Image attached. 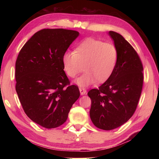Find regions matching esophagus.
Segmentation results:
<instances>
[{"label":"esophagus","mask_w":159,"mask_h":159,"mask_svg":"<svg viewBox=\"0 0 159 159\" xmlns=\"http://www.w3.org/2000/svg\"><path fill=\"white\" fill-rule=\"evenodd\" d=\"M79 91H80V95H81V96L84 95V94H85V93H86V92H87L86 89H84V88H79Z\"/></svg>","instance_id":"esophagus-1"}]
</instances>
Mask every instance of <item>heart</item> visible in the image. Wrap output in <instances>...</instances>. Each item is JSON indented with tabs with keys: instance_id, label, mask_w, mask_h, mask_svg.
<instances>
[{
	"instance_id": "1",
	"label": "heart",
	"mask_w": 159,
	"mask_h": 159,
	"mask_svg": "<svg viewBox=\"0 0 159 159\" xmlns=\"http://www.w3.org/2000/svg\"><path fill=\"white\" fill-rule=\"evenodd\" d=\"M118 50L113 43L98 39L87 38L78 45L74 51H66L62 57L63 70L66 75L74 78L84 73L74 83L80 87L93 85L96 81H107L116 70L118 61Z\"/></svg>"
}]
</instances>
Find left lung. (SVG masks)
I'll return each mask as SVG.
<instances>
[{
	"label": "left lung",
	"mask_w": 159,
	"mask_h": 159,
	"mask_svg": "<svg viewBox=\"0 0 159 159\" xmlns=\"http://www.w3.org/2000/svg\"><path fill=\"white\" fill-rule=\"evenodd\" d=\"M109 35L118 50V61L111 76L98 89H91V120L100 129L110 130L123 125L133 116L143 87V66L139 57L122 35Z\"/></svg>",
	"instance_id": "obj_1"
}]
</instances>
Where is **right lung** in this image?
I'll return each instance as SVG.
<instances>
[{
    "label": "right lung",
    "instance_id": "right-lung-1",
    "mask_svg": "<svg viewBox=\"0 0 159 159\" xmlns=\"http://www.w3.org/2000/svg\"><path fill=\"white\" fill-rule=\"evenodd\" d=\"M79 33L45 29L35 33L20 50L16 62V90L24 111L46 128L62 125L80 96L63 72L62 57Z\"/></svg>",
    "mask_w": 159,
    "mask_h": 159
}]
</instances>
